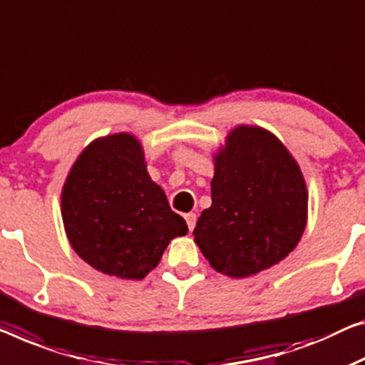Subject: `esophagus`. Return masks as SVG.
<instances>
[{
    "instance_id": "34e87169",
    "label": "esophagus",
    "mask_w": 365,
    "mask_h": 365,
    "mask_svg": "<svg viewBox=\"0 0 365 365\" xmlns=\"http://www.w3.org/2000/svg\"><path fill=\"white\" fill-rule=\"evenodd\" d=\"M185 220H187L188 230L193 231L195 225H197V215H195V213H187V215H185Z\"/></svg>"
}]
</instances>
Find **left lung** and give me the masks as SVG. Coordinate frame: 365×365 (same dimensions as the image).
<instances>
[{"label": "left lung", "instance_id": "1", "mask_svg": "<svg viewBox=\"0 0 365 365\" xmlns=\"http://www.w3.org/2000/svg\"><path fill=\"white\" fill-rule=\"evenodd\" d=\"M211 206L195 242L211 267L232 279L284 260L307 227L308 192L300 165L270 130L241 124L213 155Z\"/></svg>", "mask_w": 365, "mask_h": 365}]
</instances>
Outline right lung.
<instances>
[{
	"label": "right lung",
	"mask_w": 365,
	"mask_h": 365,
	"mask_svg": "<svg viewBox=\"0 0 365 365\" xmlns=\"http://www.w3.org/2000/svg\"><path fill=\"white\" fill-rule=\"evenodd\" d=\"M68 242L91 267L140 280L188 226L152 182L139 139L129 133L98 138L81 150L62 188Z\"/></svg>",
	"instance_id": "right-lung-1"
}]
</instances>
